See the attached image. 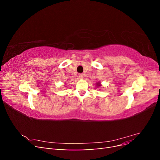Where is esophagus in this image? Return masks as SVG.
Here are the masks:
<instances>
[{"mask_svg":"<svg viewBox=\"0 0 160 160\" xmlns=\"http://www.w3.org/2000/svg\"><path fill=\"white\" fill-rule=\"evenodd\" d=\"M79 78H80V79H83V73H81V74H79Z\"/></svg>","mask_w":160,"mask_h":160,"instance_id":"1","label":"esophagus"}]
</instances>
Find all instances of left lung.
<instances>
[{
    "label": "left lung",
    "instance_id": "obj_1",
    "mask_svg": "<svg viewBox=\"0 0 160 160\" xmlns=\"http://www.w3.org/2000/svg\"><path fill=\"white\" fill-rule=\"evenodd\" d=\"M97 85H98V86H100V84H99V83H97Z\"/></svg>",
    "mask_w": 160,
    "mask_h": 160
}]
</instances>
